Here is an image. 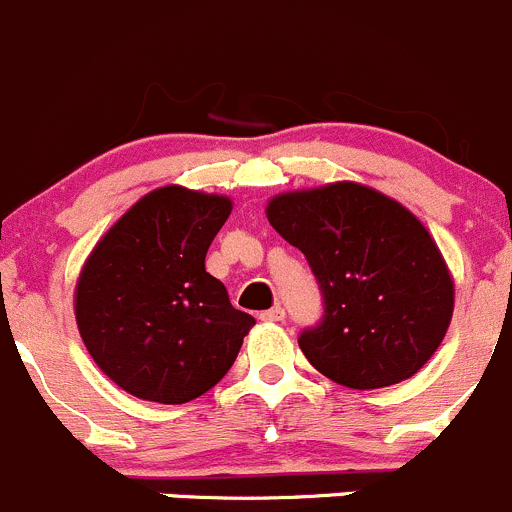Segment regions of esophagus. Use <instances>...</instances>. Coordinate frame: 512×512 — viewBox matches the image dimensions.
<instances>
[{"label": "esophagus", "instance_id": "34e87169", "mask_svg": "<svg viewBox=\"0 0 512 512\" xmlns=\"http://www.w3.org/2000/svg\"><path fill=\"white\" fill-rule=\"evenodd\" d=\"M260 319H262V322H282V319H285V309H282L280 304H277V307H272V309H267V312H262Z\"/></svg>", "mask_w": 512, "mask_h": 512}]
</instances>
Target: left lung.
<instances>
[{"label":"left lung","mask_w":512,"mask_h":512,"mask_svg":"<svg viewBox=\"0 0 512 512\" xmlns=\"http://www.w3.org/2000/svg\"><path fill=\"white\" fill-rule=\"evenodd\" d=\"M265 213L322 289V322L299 334L319 374L349 389H381L411 379L441 347L453 280L411 210L342 180L275 195Z\"/></svg>","instance_id":"obj_1"}]
</instances>
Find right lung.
<instances>
[{
	"label": "right lung",
	"mask_w": 512,
	"mask_h": 512,
	"mask_svg": "<svg viewBox=\"0 0 512 512\" xmlns=\"http://www.w3.org/2000/svg\"><path fill=\"white\" fill-rule=\"evenodd\" d=\"M230 210L225 195L165 185L91 250L76 282V324L98 369L131 396L185 404L237 359L255 319L205 272Z\"/></svg>",
	"instance_id": "add662e5"
}]
</instances>
